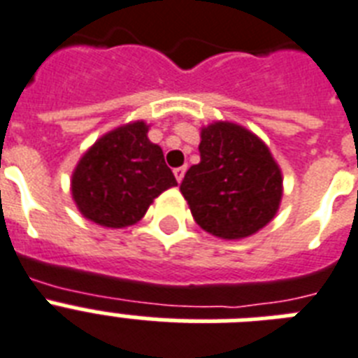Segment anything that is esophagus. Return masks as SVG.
Instances as JSON below:
<instances>
[{"label": "esophagus", "instance_id": "1", "mask_svg": "<svg viewBox=\"0 0 358 358\" xmlns=\"http://www.w3.org/2000/svg\"><path fill=\"white\" fill-rule=\"evenodd\" d=\"M185 171H187V167H176V169H174V176H176V180H178V184L180 182H182V180H184V176H185Z\"/></svg>", "mask_w": 358, "mask_h": 358}]
</instances>
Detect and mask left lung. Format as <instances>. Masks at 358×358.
I'll use <instances>...</instances> for the list:
<instances>
[{"mask_svg":"<svg viewBox=\"0 0 358 358\" xmlns=\"http://www.w3.org/2000/svg\"><path fill=\"white\" fill-rule=\"evenodd\" d=\"M200 162L189 167L180 191L193 219L208 234L239 241L274 219L283 174L259 136L231 121L200 129Z\"/></svg>","mask_w":358,"mask_h":358,"instance_id":"1","label":"left lung"}]
</instances>
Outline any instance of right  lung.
I'll return each instance as SVG.
<instances>
[{"label":"right lung","mask_w":358,"mask_h":358,"mask_svg":"<svg viewBox=\"0 0 358 358\" xmlns=\"http://www.w3.org/2000/svg\"><path fill=\"white\" fill-rule=\"evenodd\" d=\"M149 124L132 121L95 141L71 174V196L84 219L127 228L143 219L159 194L174 187L164 150L149 139Z\"/></svg>","instance_id":"right-lung-1"}]
</instances>
